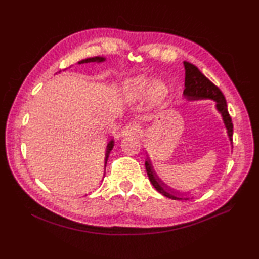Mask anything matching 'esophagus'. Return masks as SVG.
Returning <instances> with one entry per match:
<instances>
[{"mask_svg": "<svg viewBox=\"0 0 259 259\" xmlns=\"http://www.w3.org/2000/svg\"><path fill=\"white\" fill-rule=\"evenodd\" d=\"M140 128L136 123H129L122 130V137H134L139 133Z\"/></svg>", "mask_w": 259, "mask_h": 259, "instance_id": "1", "label": "esophagus"}]
</instances>
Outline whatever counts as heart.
I'll list each match as a JSON object with an SVG mask.
<instances>
[{"mask_svg": "<svg viewBox=\"0 0 259 259\" xmlns=\"http://www.w3.org/2000/svg\"><path fill=\"white\" fill-rule=\"evenodd\" d=\"M151 79L145 76H138L127 80L123 85V96L130 103L137 102L147 94L150 87L151 86ZM167 93L166 87L161 82H154L150 89V98L152 102L156 103L162 100Z\"/></svg>", "mask_w": 259, "mask_h": 259, "instance_id": "heart-1", "label": "heart"}]
</instances>
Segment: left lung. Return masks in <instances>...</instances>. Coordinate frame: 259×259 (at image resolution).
<instances>
[{"label":"left lung","mask_w":259,"mask_h":259,"mask_svg":"<svg viewBox=\"0 0 259 259\" xmlns=\"http://www.w3.org/2000/svg\"><path fill=\"white\" fill-rule=\"evenodd\" d=\"M184 67H185V89H184L183 95L189 100H198V99L215 100L217 103L216 107L221 113L223 121L226 123V127L228 129V134H229L231 144L233 145V122L228 111L226 97H224V95L220 91V89L217 85L213 84L208 78H206L203 74H202L196 65L189 63L187 61H184ZM145 166H146V171H147L150 182L157 192L172 200L183 199L175 195L174 194L176 193L177 195V193L174 192V190H171L170 188H168L161 181V180L157 178V176L152 169V166L149 160L146 161Z\"/></svg>","instance_id":"8db88e82"}]
</instances>
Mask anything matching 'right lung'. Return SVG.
I'll list each match as a JSON object with an SVG mask.
<instances>
[{
  "label": "right lung",
  "mask_w": 259,
  "mask_h": 259,
  "mask_svg": "<svg viewBox=\"0 0 259 259\" xmlns=\"http://www.w3.org/2000/svg\"><path fill=\"white\" fill-rule=\"evenodd\" d=\"M105 60V58H103V57H93V58H88V59H83V60H81V61H79L78 63L79 64H81V63H88V62H95V61H97V62H102V61H104ZM59 72H61V71H59ZM113 146H114V141L112 140L109 144H108V146H107V153H106V159H105V164H107V161H108V157H109V153H110V151L112 150V148H113ZM106 166V165H105Z\"/></svg>",
  "instance_id": "obj_1"
}]
</instances>
